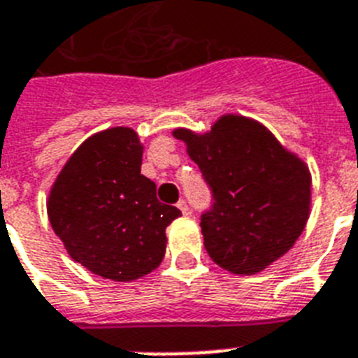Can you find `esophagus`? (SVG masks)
Masks as SVG:
<instances>
[{"label":"esophagus","mask_w":358,"mask_h":358,"mask_svg":"<svg viewBox=\"0 0 358 358\" xmlns=\"http://www.w3.org/2000/svg\"><path fill=\"white\" fill-rule=\"evenodd\" d=\"M178 208L182 210V213H184V215H189V213H191L189 206H187V202H185L184 199H180V201H178Z\"/></svg>","instance_id":"1"}]
</instances>
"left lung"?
I'll list each match as a JSON object with an SVG mask.
<instances>
[{
    "instance_id": "obj_1",
    "label": "left lung",
    "mask_w": 358,
    "mask_h": 358,
    "mask_svg": "<svg viewBox=\"0 0 358 358\" xmlns=\"http://www.w3.org/2000/svg\"><path fill=\"white\" fill-rule=\"evenodd\" d=\"M174 137L212 189L201 229L217 266L255 275L294 247L310 210V173L269 129L224 115L208 134L174 129Z\"/></svg>"
}]
</instances>
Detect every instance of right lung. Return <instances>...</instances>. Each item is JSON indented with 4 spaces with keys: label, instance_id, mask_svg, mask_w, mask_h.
Listing matches in <instances>:
<instances>
[{
    "label": "right lung",
    "instance_id": "add662e5",
    "mask_svg": "<svg viewBox=\"0 0 358 358\" xmlns=\"http://www.w3.org/2000/svg\"><path fill=\"white\" fill-rule=\"evenodd\" d=\"M141 162L134 129L100 131L70 156L48 199V217L69 255L117 282L145 277L162 264L165 229L182 213L157 201Z\"/></svg>",
    "mask_w": 358,
    "mask_h": 358
}]
</instances>
